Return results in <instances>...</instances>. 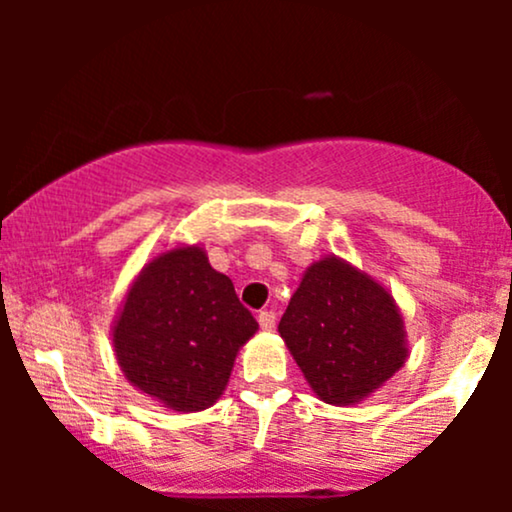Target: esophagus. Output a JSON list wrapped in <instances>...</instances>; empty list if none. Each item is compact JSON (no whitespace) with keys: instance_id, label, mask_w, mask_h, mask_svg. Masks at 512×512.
Instances as JSON below:
<instances>
[{"instance_id":"obj_1","label":"esophagus","mask_w":512,"mask_h":512,"mask_svg":"<svg viewBox=\"0 0 512 512\" xmlns=\"http://www.w3.org/2000/svg\"><path fill=\"white\" fill-rule=\"evenodd\" d=\"M257 322H260V327H262V330H274L276 313H274V310H262V313L257 315Z\"/></svg>"}]
</instances>
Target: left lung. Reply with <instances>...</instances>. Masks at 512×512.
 I'll return each instance as SVG.
<instances>
[{
    "label": "left lung",
    "mask_w": 512,
    "mask_h": 512,
    "mask_svg": "<svg viewBox=\"0 0 512 512\" xmlns=\"http://www.w3.org/2000/svg\"><path fill=\"white\" fill-rule=\"evenodd\" d=\"M279 334L327 404L361 402L407 361L404 325L390 293L337 257L305 272Z\"/></svg>",
    "instance_id": "left-lung-1"
}]
</instances>
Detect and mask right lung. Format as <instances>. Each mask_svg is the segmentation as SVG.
Returning a JSON list of instances; mask_svg holds the SVG:
<instances>
[{"mask_svg": "<svg viewBox=\"0 0 512 512\" xmlns=\"http://www.w3.org/2000/svg\"><path fill=\"white\" fill-rule=\"evenodd\" d=\"M257 320L233 281L199 248L163 252L127 293L113 332L120 368L146 395L175 411L207 409L231 378Z\"/></svg>", "mask_w": 512, "mask_h": 512, "instance_id": "1", "label": "right lung"}]
</instances>
